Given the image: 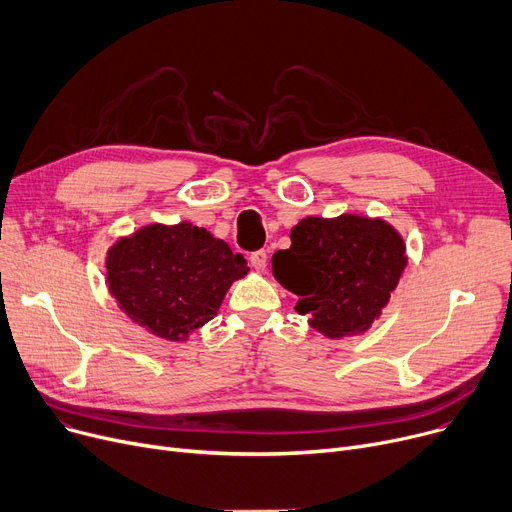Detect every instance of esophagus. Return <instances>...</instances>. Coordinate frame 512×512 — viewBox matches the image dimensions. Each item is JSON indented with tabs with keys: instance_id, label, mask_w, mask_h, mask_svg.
<instances>
[{
	"instance_id": "34e87169",
	"label": "esophagus",
	"mask_w": 512,
	"mask_h": 512,
	"mask_svg": "<svg viewBox=\"0 0 512 512\" xmlns=\"http://www.w3.org/2000/svg\"><path fill=\"white\" fill-rule=\"evenodd\" d=\"M266 250H258V252H252L250 254V264L256 268V270H262L266 266Z\"/></svg>"
}]
</instances>
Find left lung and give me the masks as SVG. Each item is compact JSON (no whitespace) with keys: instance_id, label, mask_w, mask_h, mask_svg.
I'll list each match as a JSON object with an SVG mask.
<instances>
[{"instance_id":"obj_1","label":"left lung","mask_w":512,"mask_h":512,"mask_svg":"<svg viewBox=\"0 0 512 512\" xmlns=\"http://www.w3.org/2000/svg\"><path fill=\"white\" fill-rule=\"evenodd\" d=\"M405 266L399 231L359 215L306 217L291 229V248L273 256V275L299 297L295 310L328 339L366 333Z\"/></svg>"}]
</instances>
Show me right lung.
Instances as JSON below:
<instances>
[{"mask_svg": "<svg viewBox=\"0 0 512 512\" xmlns=\"http://www.w3.org/2000/svg\"><path fill=\"white\" fill-rule=\"evenodd\" d=\"M105 266L119 310L165 341H186L213 320L231 283L250 270L242 254L188 221L117 239Z\"/></svg>", "mask_w": 512, "mask_h": 512, "instance_id": "1", "label": "right lung"}]
</instances>
